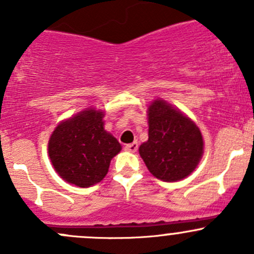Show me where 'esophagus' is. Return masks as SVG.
<instances>
[{
	"label": "esophagus",
	"instance_id": "esophagus-1",
	"mask_svg": "<svg viewBox=\"0 0 254 254\" xmlns=\"http://www.w3.org/2000/svg\"><path fill=\"white\" fill-rule=\"evenodd\" d=\"M137 147H139L137 142H132V143H129V145L125 146V150L129 151V152H136Z\"/></svg>",
	"mask_w": 254,
	"mask_h": 254
}]
</instances>
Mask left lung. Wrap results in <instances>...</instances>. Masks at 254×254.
<instances>
[{"label":"left lung","instance_id":"1","mask_svg":"<svg viewBox=\"0 0 254 254\" xmlns=\"http://www.w3.org/2000/svg\"><path fill=\"white\" fill-rule=\"evenodd\" d=\"M148 140L139 152L152 176L165 182L186 178L196 168L204 152L195 123L163 99L148 106Z\"/></svg>","mask_w":254,"mask_h":254}]
</instances>
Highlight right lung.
Here are the masks:
<instances>
[{
	"label": "right lung",
	"mask_w": 254,
	"mask_h": 254,
	"mask_svg": "<svg viewBox=\"0 0 254 254\" xmlns=\"http://www.w3.org/2000/svg\"><path fill=\"white\" fill-rule=\"evenodd\" d=\"M104 113L87 108L61 122L49 139L48 152L59 176L87 188L108 173L112 158L122 145L104 130Z\"/></svg>",
	"instance_id": "add662e5"
}]
</instances>
